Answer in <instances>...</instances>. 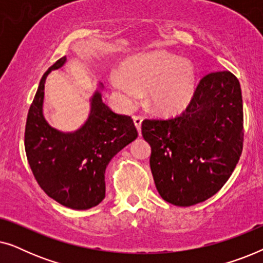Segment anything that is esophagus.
<instances>
[{"instance_id": "1", "label": "esophagus", "mask_w": 263, "mask_h": 263, "mask_svg": "<svg viewBox=\"0 0 263 263\" xmlns=\"http://www.w3.org/2000/svg\"><path fill=\"white\" fill-rule=\"evenodd\" d=\"M133 121H134V124L136 129H138L139 135L141 134V124H142V117L141 116H133Z\"/></svg>"}]
</instances>
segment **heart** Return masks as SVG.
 <instances>
[{
  "label": "heart",
  "mask_w": 263,
  "mask_h": 263,
  "mask_svg": "<svg viewBox=\"0 0 263 263\" xmlns=\"http://www.w3.org/2000/svg\"><path fill=\"white\" fill-rule=\"evenodd\" d=\"M110 84L125 106H133L146 88V103L158 114L181 112L192 102L196 87V69L192 61L167 51L132 56L122 70L110 73Z\"/></svg>",
  "instance_id": "heart-1"
}]
</instances>
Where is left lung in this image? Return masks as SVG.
<instances>
[{"instance_id": "1", "label": "left lung", "mask_w": 263, "mask_h": 263, "mask_svg": "<svg viewBox=\"0 0 263 263\" xmlns=\"http://www.w3.org/2000/svg\"><path fill=\"white\" fill-rule=\"evenodd\" d=\"M143 139L158 193L188 207L217 194L243 149V100L238 79L228 70L201 79L186 109L170 120H145Z\"/></svg>"}]
</instances>
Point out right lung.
I'll list each match as a JSON object with an SVG mask.
<instances>
[{
  "label": "right lung",
  "mask_w": 263,
  "mask_h": 263,
  "mask_svg": "<svg viewBox=\"0 0 263 263\" xmlns=\"http://www.w3.org/2000/svg\"><path fill=\"white\" fill-rule=\"evenodd\" d=\"M66 61V56L56 61L39 82L27 115L25 151L46 195L71 210H88L105 197L107 164L138 138V130L130 117L114 112L103 103L99 89L91 98L88 118L78 130L63 133L52 128L43 115L44 85L50 71Z\"/></svg>",
  "instance_id": "right-lung-1"
}]
</instances>
